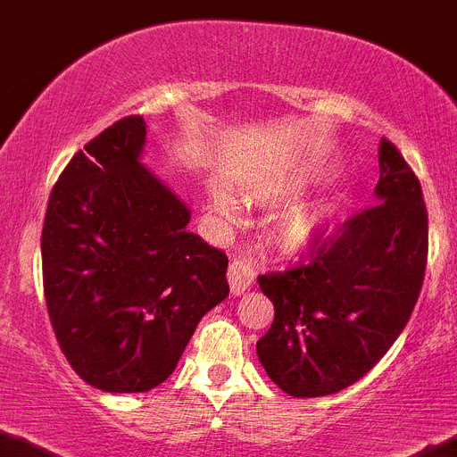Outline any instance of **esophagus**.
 <instances>
[{
    "instance_id": "34e87169",
    "label": "esophagus",
    "mask_w": 457,
    "mask_h": 457,
    "mask_svg": "<svg viewBox=\"0 0 457 457\" xmlns=\"http://www.w3.org/2000/svg\"><path fill=\"white\" fill-rule=\"evenodd\" d=\"M228 279L232 294H244V291H248L250 285L254 282L253 266H250L248 262H244V259H232L228 269Z\"/></svg>"
}]
</instances>
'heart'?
<instances>
[{
	"mask_svg": "<svg viewBox=\"0 0 457 457\" xmlns=\"http://www.w3.org/2000/svg\"><path fill=\"white\" fill-rule=\"evenodd\" d=\"M305 184L307 175H291V178L282 179L278 184H270V187L253 188L248 195L257 204L285 203V200L298 198ZM212 207L225 223H237L241 219L238 203L234 200L232 193L223 187H216L212 191ZM332 219H335V204L332 203L320 200V203L295 207L279 219L278 228H275V241L279 244V248L289 254L310 253L312 248H316L323 241V237L330 229Z\"/></svg>",
	"mask_w": 457,
	"mask_h": 457,
	"instance_id": "b5f03b06",
	"label": "heart"
}]
</instances>
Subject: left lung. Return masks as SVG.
<instances>
[{"mask_svg":"<svg viewBox=\"0 0 457 457\" xmlns=\"http://www.w3.org/2000/svg\"><path fill=\"white\" fill-rule=\"evenodd\" d=\"M378 163V204L312 248L310 264L257 278L275 305L257 357L289 396L351 387L392 348L417 305L428 257L421 184L385 138Z\"/></svg>","mask_w":457,"mask_h":457,"instance_id":"left-lung-1","label":"left lung"}]
</instances>
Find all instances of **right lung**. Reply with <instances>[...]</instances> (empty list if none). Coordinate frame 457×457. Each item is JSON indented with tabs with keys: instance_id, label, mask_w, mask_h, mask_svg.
I'll list each match as a JSON object with an SVG mask.
<instances>
[{
	"instance_id": "add662e5",
	"label": "right lung",
	"mask_w": 457,
	"mask_h": 457,
	"mask_svg": "<svg viewBox=\"0 0 457 457\" xmlns=\"http://www.w3.org/2000/svg\"><path fill=\"white\" fill-rule=\"evenodd\" d=\"M145 120L113 122L70 159L45 213L43 285L70 367L111 394L162 385L229 294L228 257L141 163Z\"/></svg>"
}]
</instances>
